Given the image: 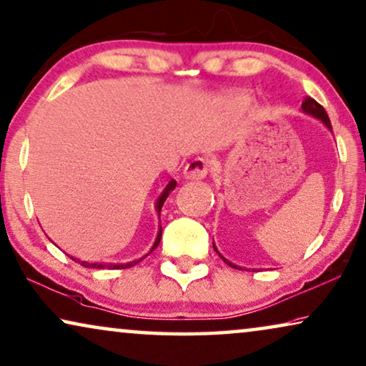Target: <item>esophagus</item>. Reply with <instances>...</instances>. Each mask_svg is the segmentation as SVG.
Wrapping results in <instances>:
<instances>
[{
  "mask_svg": "<svg viewBox=\"0 0 366 366\" xmlns=\"http://www.w3.org/2000/svg\"><path fill=\"white\" fill-rule=\"evenodd\" d=\"M212 162L209 157H195L184 169V176L187 179H204L210 172Z\"/></svg>",
  "mask_w": 366,
  "mask_h": 366,
  "instance_id": "esophagus-1",
  "label": "esophagus"
}]
</instances>
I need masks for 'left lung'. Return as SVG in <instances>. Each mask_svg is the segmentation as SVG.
<instances>
[{"instance_id": "8db88e82", "label": "left lung", "mask_w": 366, "mask_h": 366, "mask_svg": "<svg viewBox=\"0 0 366 366\" xmlns=\"http://www.w3.org/2000/svg\"><path fill=\"white\" fill-rule=\"evenodd\" d=\"M302 110H304V113H307V114H312L314 118H317V119H320V122H322L327 128H329L330 131H332V124H330V119H329V114H327V112L324 110V107L320 105V103H317L314 100V98H310V97H305L304 98V102H302ZM214 248H215V244H214ZM215 252L218 253V249L215 248ZM220 254V253H218ZM220 258L225 261V263L228 264V266H232V268H238V266H235V264H232L230 261H227L225 258H223V256L220 254ZM242 269V268H239Z\"/></svg>"}]
</instances>
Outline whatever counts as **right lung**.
<instances>
[{"label": "right lung", "mask_w": 366, "mask_h": 366, "mask_svg": "<svg viewBox=\"0 0 366 366\" xmlns=\"http://www.w3.org/2000/svg\"><path fill=\"white\" fill-rule=\"evenodd\" d=\"M176 185H177V182L176 181H171L167 184V187L164 189V192L161 194V197L157 199V202H156V210L159 212V215H161V209H162V205H164V202H166V199H167V195L171 194V190H174L176 189ZM161 235H162V227H159V233H157V237H156V242H154V244H152V248H151V252L152 249H156L157 248V244H159V242H161ZM149 252V253H151ZM148 253V254H149ZM146 254V256H148ZM146 256H143V258L141 259H144ZM74 259V258H72ZM141 259H136V261H131V263H127V264H102V263H86V261H79V259H74V261H77V263H80L81 266H85V268H95V269H103V268H107V269H124V268H131V266H136L139 263Z\"/></svg>", "instance_id": "right-lung-1"}]
</instances>
